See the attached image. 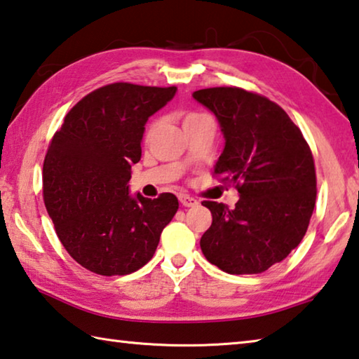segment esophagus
Segmentation results:
<instances>
[{"mask_svg": "<svg viewBox=\"0 0 359 359\" xmlns=\"http://www.w3.org/2000/svg\"><path fill=\"white\" fill-rule=\"evenodd\" d=\"M179 201L182 205H185V208H196V205L199 204L198 199L188 196V194H180Z\"/></svg>", "mask_w": 359, "mask_h": 359, "instance_id": "34e87169", "label": "esophagus"}]
</instances>
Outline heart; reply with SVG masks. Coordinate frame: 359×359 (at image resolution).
<instances>
[{
    "label": "heart",
    "mask_w": 359,
    "mask_h": 359,
    "mask_svg": "<svg viewBox=\"0 0 359 359\" xmlns=\"http://www.w3.org/2000/svg\"><path fill=\"white\" fill-rule=\"evenodd\" d=\"M191 115H194V114H190V115H188V117H191Z\"/></svg>",
    "instance_id": "b5f03b06"
}]
</instances>
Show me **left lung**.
Instances as JSON below:
<instances>
[{"label":"left lung","instance_id":"8db88e82","mask_svg":"<svg viewBox=\"0 0 359 359\" xmlns=\"http://www.w3.org/2000/svg\"><path fill=\"white\" fill-rule=\"evenodd\" d=\"M193 98L214 112L224 137L214 174L234 184L241 196L234 209L203 203L212 224L201 250L228 274H259L287 258L306 234L317 198L311 147L266 96L215 87Z\"/></svg>","mask_w":359,"mask_h":359}]
</instances>
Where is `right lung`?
I'll return each mask as SVG.
<instances>
[{
  "label": "right lung",
  "mask_w": 359,
  "mask_h": 359,
  "mask_svg": "<svg viewBox=\"0 0 359 359\" xmlns=\"http://www.w3.org/2000/svg\"><path fill=\"white\" fill-rule=\"evenodd\" d=\"M175 87L115 82L77 102L48 145L44 203L60 242L85 269L126 276L147 264L179 201L131 196V166L141 160L150 115L174 98Z\"/></svg>",
  "instance_id": "obj_1"
}]
</instances>
